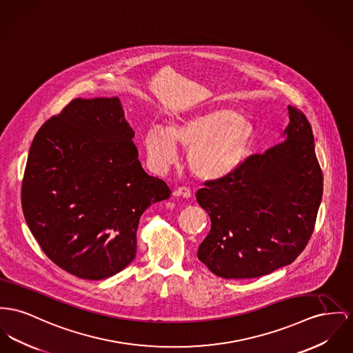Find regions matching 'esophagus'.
I'll list each match as a JSON object with an SVG mask.
<instances>
[{"mask_svg":"<svg viewBox=\"0 0 353 353\" xmlns=\"http://www.w3.org/2000/svg\"><path fill=\"white\" fill-rule=\"evenodd\" d=\"M174 196H182V198H190L191 196V191L188 188H178L174 191Z\"/></svg>","mask_w":353,"mask_h":353,"instance_id":"esophagus-1","label":"esophagus"}]
</instances>
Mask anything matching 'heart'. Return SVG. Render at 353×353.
<instances>
[{
	"label": "heart",
	"mask_w": 353,
	"mask_h": 353,
	"mask_svg": "<svg viewBox=\"0 0 353 353\" xmlns=\"http://www.w3.org/2000/svg\"><path fill=\"white\" fill-rule=\"evenodd\" d=\"M254 138L253 124L235 111L219 107L172 120L165 131L152 127L143 137V148L157 170L174 165L176 147L188 150L190 171L202 181H218L242 162Z\"/></svg>",
	"instance_id": "1"
}]
</instances>
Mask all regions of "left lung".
Masks as SVG:
<instances>
[{
    "label": "left lung",
    "instance_id": "8db88e82",
    "mask_svg": "<svg viewBox=\"0 0 353 353\" xmlns=\"http://www.w3.org/2000/svg\"><path fill=\"white\" fill-rule=\"evenodd\" d=\"M288 112L285 141L196 191L212 219L198 259L218 277L269 274L297 259L313 233L323 172L307 119L292 105Z\"/></svg>",
    "mask_w": 353,
    "mask_h": 353
}]
</instances>
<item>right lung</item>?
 <instances>
[{
	"label": "right lung",
	"mask_w": 353,
	"mask_h": 353,
	"mask_svg": "<svg viewBox=\"0 0 353 353\" xmlns=\"http://www.w3.org/2000/svg\"><path fill=\"white\" fill-rule=\"evenodd\" d=\"M119 97L74 99L32 141L21 203L43 252L65 272L103 280L137 256L141 214L171 190L138 159Z\"/></svg>",
	"instance_id": "1"
}]
</instances>
